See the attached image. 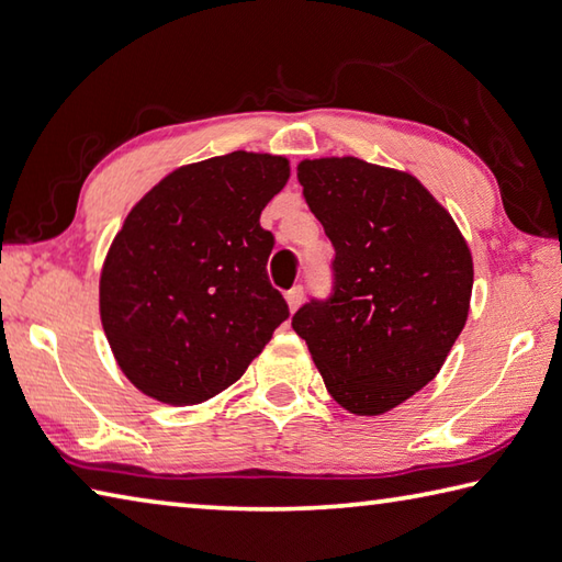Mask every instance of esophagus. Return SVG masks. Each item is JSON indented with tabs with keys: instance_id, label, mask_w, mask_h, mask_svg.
<instances>
[{
	"instance_id": "obj_1",
	"label": "esophagus",
	"mask_w": 562,
	"mask_h": 562,
	"mask_svg": "<svg viewBox=\"0 0 562 562\" xmlns=\"http://www.w3.org/2000/svg\"><path fill=\"white\" fill-rule=\"evenodd\" d=\"M301 301H303V289L301 285H293V289L285 293V303H289V308H291V313L299 308L301 305Z\"/></svg>"
}]
</instances>
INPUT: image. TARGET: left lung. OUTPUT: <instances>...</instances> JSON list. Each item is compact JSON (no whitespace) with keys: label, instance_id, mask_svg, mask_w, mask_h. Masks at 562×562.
<instances>
[{"label":"left lung","instance_id":"obj_1","mask_svg":"<svg viewBox=\"0 0 562 562\" xmlns=\"http://www.w3.org/2000/svg\"><path fill=\"white\" fill-rule=\"evenodd\" d=\"M299 181L335 259L330 299L291 325L337 404L379 416L436 379L468 323L470 247L411 173L333 156L301 161Z\"/></svg>","mask_w":562,"mask_h":562}]
</instances>
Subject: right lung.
<instances>
[{
    "mask_svg": "<svg viewBox=\"0 0 562 562\" xmlns=\"http://www.w3.org/2000/svg\"><path fill=\"white\" fill-rule=\"evenodd\" d=\"M283 156L232 151L176 168L126 215L104 259L100 317L124 376L161 404L217 396L289 317L267 277L261 210Z\"/></svg>",
    "mask_w": 562,
    "mask_h": 562,
    "instance_id": "obj_1",
    "label": "right lung"
}]
</instances>
